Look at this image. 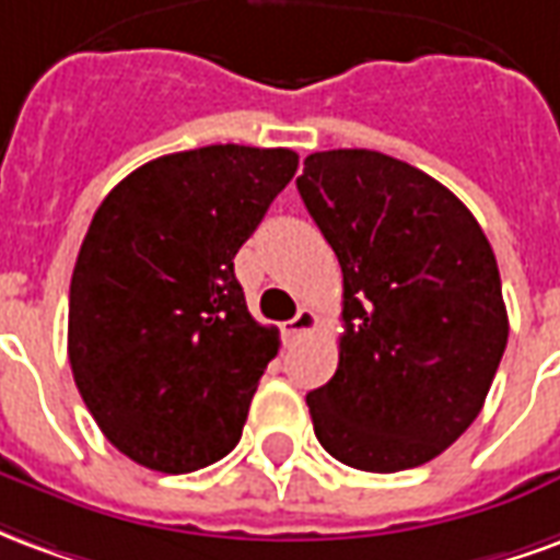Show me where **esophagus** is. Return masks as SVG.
Segmentation results:
<instances>
[{
	"mask_svg": "<svg viewBox=\"0 0 560 560\" xmlns=\"http://www.w3.org/2000/svg\"><path fill=\"white\" fill-rule=\"evenodd\" d=\"M317 327V315L315 312H312V308H300V312H296V317H293V320H288V324H284V336H288V339H303L305 332H312V329Z\"/></svg>",
	"mask_w": 560,
	"mask_h": 560,
	"instance_id": "obj_1",
	"label": "esophagus"
}]
</instances>
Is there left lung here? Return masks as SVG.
Segmentation results:
<instances>
[{"label": "left lung", "mask_w": 560, "mask_h": 560, "mask_svg": "<svg viewBox=\"0 0 560 560\" xmlns=\"http://www.w3.org/2000/svg\"><path fill=\"white\" fill-rule=\"evenodd\" d=\"M345 279L339 369L308 413L329 456L372 474L441 456L482 411L506 324L498 260L450 188L375 149H329L296 179Z\"/></svg>", "instance_id": "1"}]
</instances>
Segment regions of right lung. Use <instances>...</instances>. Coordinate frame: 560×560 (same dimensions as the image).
<instances>
[{
  "mask_svg": "<svg viewBox=\"0 0 560 560\" xmlns=\"http://www.w3.org/2000/svg\"><path fill=\"white\" fill-rule=\"evenodd\" d=\"M291 149L200 147L128 173L95 209L68 296V360L104 438L161 474L240 444L279 329L233 257L296 173Z\"/></svg>",
  "mask_w": 560,
  "mask_h": 560,
  "instance_id": "right-lung-1",
  "label": "right lung"
}]
</instances>
